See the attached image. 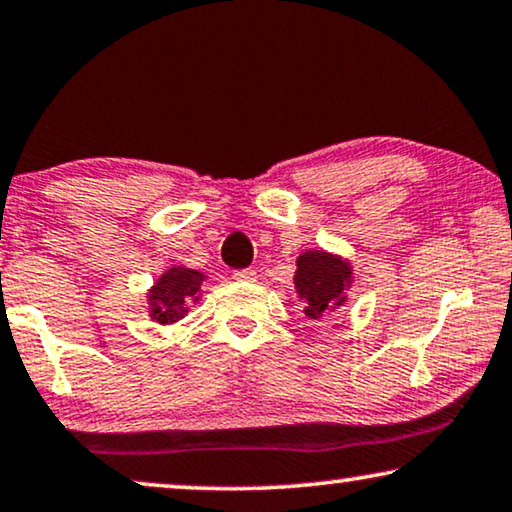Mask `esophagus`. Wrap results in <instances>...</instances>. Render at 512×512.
I'll return each mask as SVG.
<instances>
[{"label": "esophagus", "instance_id": "obj_1", "mask_svg": "<svg viewBox=\"0 0 512 512\" xmlns=\"http://www.w3.org/2000/svg\"><path fill=\"white\" fill-rule=\"evenodd\" d=\"M255 269H239L234 271V280H241V283H248V280H255Z\"/></svg>", "mask_w": 512, "mask_h": 512}]
</instances>
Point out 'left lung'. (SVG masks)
Instances as JSON below:
<instances>
[{"label":"left lung","instance_id":"1","mask_svg":"<svg viewBox=\"0 0 512 512\" xmlns=\"http://www.w3.org/2000/svg\"><path fill=\"white\" fill-rule=\"evenodd\" d=\"M350 280V266L322 250H308L297 259L294 287L306 299V315L318 320L331 308L345 301V285Z\"/></svg>","mask_w":512,"mask_h":512}]
</instances>
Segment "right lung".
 I'll return each instance as SVG.
<instances>
[{
    "mask_svg": "<svg viewBox=\"0 0 512 512\" xmlns=\"http://www.w3.org/2000/svg\"><path fill=\"white\" fill-rule=\"evenodd\" d=\"M204 276L192 269H171L150 290V313L160 325H171L187 313L185 304L194 299Z\"/></svg>",
    "mask_w": 512,
    "mask_h": 512,
    "instance_id": "1",
    "label": "right lung"
}]
</instances>
